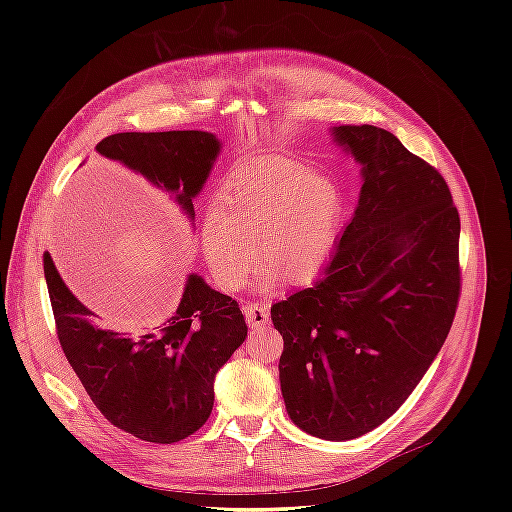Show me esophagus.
Segmentation results:
<instances>
[{"instance_id":"esophagus-1","label":"esophagus","mask_w":512,"mask_h":512,"mask_svg":"<svg viewBox=\"0 0 512 512\" xmlns=\"http://www.w3.org/2000/svg\"><path fill=\"white\" fill-rule=\"evenodd\" d=\"M243 314H245V320H247V324H250L252 329L267 327V324H269V309L267 307H260L256 303L245 305L243 307Z\"/></svg>"}]
</instances>
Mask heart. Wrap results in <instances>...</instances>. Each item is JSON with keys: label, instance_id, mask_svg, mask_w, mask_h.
Returning a JSON list of instances; mask_svg holds the SVG:
<instances>
[{"label": "heart", "instance_id": "b5f03b06", "mask_svg": "<svg viewBox=\"0 0 512 512\" xmlns=\"http://www.w3.org/2000/svg\"><path fill=\"white\" fill-rule=\"evenodd\" d=\"M339 228L337 185L294 162L260 164L226 179L203 220V254L224 290H241L258 256L267 277H314L333 252Z\"/></svg>", "mask_w": 512, "mask_h": 512}]
</instances>
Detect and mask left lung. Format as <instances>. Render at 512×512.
Listing matches in <instances>:
<instances>
[{
  "instance_id": "left-lung-1",
  "label": "left lung",
  "mask_w": 512,
  "mask_h": 512,
  "mask_svg": "<svg viewBox=\"0 0 512 512\" xmlns=\"http://www.w3.org/2000/svg\"><path fill=\"white\" fill-rule=\"evenodd\" d=\"M363 164L354 218L312 288L271 307L292 423L354 440L397 412L451 331L461 294L459 211L436 166L376 126H339Z\"/></svg>"
}]
</instances>
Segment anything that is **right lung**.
Listing matches in <instances>:
<instances>
[{
	"instance_id": "1",
	"label": "right lung",
	"mask_w": 512,
	"mask_h": 512,
	"mask_svg": "<svg viewBox=\"0 0 512 512\" xmlns=\"http://www.w3.org/2000/svg\"><path fill=\"white\" fill-rule=\"evenodd\" d=\"M194 218L192 198L203 190L220 143L209 132H119L96 145ZM57 339L74 374L106 421L145 442L173 444L192 436L213 410V380L247 337L239 303L190 275L175 316L153 331L123 335L100 329L42 256Z\"/></svg>"
}]
</instances>
